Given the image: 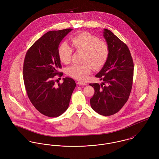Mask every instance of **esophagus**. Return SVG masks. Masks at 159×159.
Masks as SVG:
<instances>
[{
  "label": "esophagus",
  "instance_id": "obj_1",
  "mask_svg": "<svg viewBox=\"0 0 159 159\" xmlns=\"http://www.w3.org/2000/svg\"><path fill=\"white\" fill-rule=\"evenodd\" d=\"M78 84H80V85H81V86H86V85H87L86 83H83V82H81V81H78Z\"/></svg>",
  "mask_w": 159,
  "mask_h": 159
}]
</instances>
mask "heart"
Instances as JSON below:
<instances>
[{
    "label": "heart",
    "mask_w": 159,
    "mask_h": 159,
    "mask_svg": "<svg viewBox=\"0 0 159 159\" xmlns=\"http://www.w3.org/2000/svg\"><path fill=\"white\" fill-rule=\"evenodd\" d=\"M71 45L77 51L84 52L83 66L73 65L67 69L68 76L80 80L84 81L91 73L92 66L94 70L102 68L107 63L110 49L108 44L99 38L88 32H80L71 39ZM72 49L66 43L59 46L58 56L61 62L64 64L70 62L72 55Z\"/></svg>",
    "instance_id": "heart-1"
}]
</instances>
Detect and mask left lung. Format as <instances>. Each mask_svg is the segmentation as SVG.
Returning a JSON list of instances; mask_svg holds the SVG:
<instances>
[{
  "instance_id": "left-lung-1",
  "label": "left lung",
  "mask_w": 159,
  "mask_h": 159,
  "mask_svg": "<svg viewBox=\"0 0 159 159\" xmlns=\"http://www.w3.org/2000/svg\"><path fill=\"white\" fill-rule=\"evenodd\" d=\"M103 36L109 46L107 63L95 75L103 82L91 83L94 94L90 100L92 108L102 116L117 113L127 102L133 84L134 62L128 46L108 29Z\"/></svg>"
}]
</instances>
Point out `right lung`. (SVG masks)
I'll list each match as a JSON object with an SVG mask.
<instances>
[{
	"label": "right lung",
	"mask_w": 159,
	"mask_h": 159,
	"mask_svg": "<svg viewBox=\"0 0 159 159\" xmlns=\"http://www.w3.org/2000/svg\"><path fill=\"white\" fill-rule=\"evenodd\" d=\"M71 30L48 32L31 46L24 58L23 79L27 96L34 107L48 117H58L67 110L76 87L71 78H64L57 86L54 80L56 75H63L59 71L62 68L59 45Z\"/></svg>",
	"instance_id": "add662e5"
}]
</instances>
